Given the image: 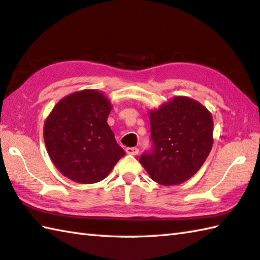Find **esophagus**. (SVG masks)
Wrapping results in <instances>:
<instances>
[{
    "instance_id": "esophagus-1",
    "label": "esophagus",
    "mask_w": 260,
    "mask_h": 260,
    "mask_svg": "<svg viewBox=\"0 0 260 260\" xmlns=\"http://www.w3.org/2000/svg\"><path fill=\"white\" fill-rule=\"evenodd\" d=\"M126 152L128 154H132V155H136L139 153V149L138 148H127Z\"/></svg>"
}]
</instances>
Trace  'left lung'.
Listing matches in <instances>:
<instances>
[{"label":"left lung","mask_w":260,"mask_h":260,"mask_svg":"<svg viewBox=\"0 0 260 260\" xmlns=\"http://www.w3.org/2000/svg\"><path fill=\"white\" fill-rule=\"evenodd\" d=\"M153 148L140 162L151 179L178 185L199 171L214 143L210 111L187 96H175L149 112Z\"/></svg>","instance_id":"obj_1"}]
</instances>
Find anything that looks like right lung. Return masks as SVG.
Masks as SVG:
<instances>
[{
	"label": "right lung",
	"instance_id": "1",
	"mask_svg": "<svg viewBox=\"0 0 260 260\" xmlns=\"http://www.w3.org/2000/svg\"><path fill=\"white\" fill-rule=\"evenodd\" d=\"M112 106L98 89L69 94L56 103L44 122V142L56 169L72 181H102L125 151L117 144L107 119Z\"/></svg>",
	"mask_w": 260,
	"mask_h": 260
}]
</instances>
